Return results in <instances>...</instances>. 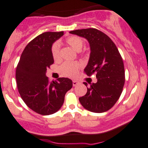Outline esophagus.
<instances>
[{"label":"esophagus","mask_w":148,"mask_h":148,"mask_svg":"<svg viewBox=\"0 0 148 148\" xmlns=\"http://www.w3.org/2000/svg\"><path fill=\"white\" fill-rule=\"evenodd\" d=\"M79 83V81H72V84H73V86H76V85H77Z\"/></svg>","instance_id":"esophagus-1"}]
</instances>
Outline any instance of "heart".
I'll list each match as a JSON object with an SVG mask.
<instances>
[{
	"label": "heart",
	"mask_w": 148,
	"mask_h": 148,
	"mask_svg": "<svg viewBox=\"0 0 148 148\" xmlns=\"http://www.w3.org/2000/svg\"><path fill=\"white\" fill-rule=\"evenodd\" d=\"M67 43L72 47L74 50L79 51L82 49L84 45V40L80 36H72L66 39ZM51 55L54 60L60 58V45L58 42H55L51 48ZM81 67V65L76 62H65L60 67V72L62 75L67 77L74 78L77 75L78 71Z\"/></svg>",
	"instance_id": "b5f03b06"
}]
</instances>
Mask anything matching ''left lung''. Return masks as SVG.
<instances>
[{"mask_svg": "<svg viewBox=\"0 0 148 148\" xmlns=\"http://www.w3.org/2000/svg\"><path fill=\"white\" fill-rule=\"evenodd\" d=\"M88 40L90 56L84 71L88 76L96 74L97 82L90 83L85 96L79 98L83 108L95 113L111 109L119 100L125 83L122 57L116 46L106 34L94 28L69 32ZM88 87V83H83Z\"/></svg>", "mask_w": 148, "mask_h": 148, "instance_id": "left-lung-1", "label": "left lung"}]
</instances>
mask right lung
<instances>
[{"mask_svg": "<svg viewBox=\"0 0 148 148\" xmlns=\"http://www.w3.org/2000/svg\"><path fill=\"white\" fill-rule=\"evenodd\" d=\"M63 32H47L31 40L23 50L16 70L17 88L28 108L41 115L56 112L63 106L65 95L72 88V81L59 78L49 82L48 67L54 63L52 44Z\"/></svg>", "mask_w": 148, "mask_h": 148, "instance_id": "add662e5", "label": "right lung"}]
</instances>
